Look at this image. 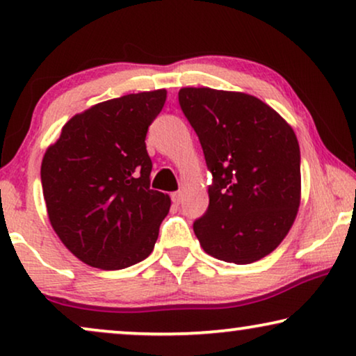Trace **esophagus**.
Segmentation results:
<instances>
[{
  "instance_id": "34e87169",
  "label": "esophagus",
  "mask_w": 356,
  "mask_h": 356,
  "mask_svg": "<svg viewBox=\"0 0 356 356\" xmlns=\"http://www.w3.org/2000/svg\"><path fill=\"white\" fill-rule=\"evenodd\" d=\"M181 199H183L181 191H175V193H172V201H173L175 204H177V206H178L179 202H181Z\"/></svg>"
}]
</instances>
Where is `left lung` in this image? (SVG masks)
<instances>
[{
    "label": "left lung",
    "instance_id": "left-lung-1",
    "mask_svg": "<svg viewBox=\"0 0 356 356\" xmlns=\"http://www.w3.org/2000/svg\"><path fill=\"white\" fill-rule=\"evenodd\" d=\"M179 106L202 145L212 184L194 222L202 250L233 264L270 254L300 207V145L274 108L243 92L184 87Z\"/></svg>",
    "mask_w": 356,
    "mask_h": 356
}]
</instances>
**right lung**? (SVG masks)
<instances>
[{
	"label": "right lung",
	"instance_id": "right-lung-1",
	"mask_svg": "<svg viewBox=\"0 0 356 356\" xmlns=\"http://www.w3.org/2000/svg\"><path fill=\"white\" fill-rule=\"evenodd\" d=\"M167 90L139 92L90 106L63 126L42 160V188L53 230L86 264L118 270L144 261L170 211L150 189L145 136Z\"/></svg>",
	"mask_w": 356,
	"mask_h": 356
}]
</instances>
